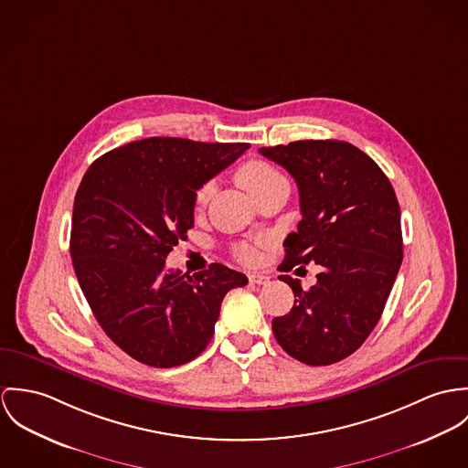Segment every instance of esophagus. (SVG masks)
<instances>
[{"mask_svg":"<svg viewBox=\"0 0 468 468\" xmlns=\"http://www.w3.org/2000/svg\"><path fill=\"white\" fill-rule=\"evenodd\" d=\"M250 282L257 283V285H263V283L269 282V276L267 274H260V272H251L250 274Z\"/></svg>","mask_w":468,"mask_h":468,"instance_id":"34e87169","label":"esophagus"}]
</instances>
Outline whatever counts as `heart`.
<instances>
[{"label":"heart","instance_id":"heart-1","mask_svg":"<svg viewBox=\"0 0 468 468\" xmlns=\"http://www.w3.org/2000/svg\"><path fill=\"white\" fill-rule=\"evenodd\" d=\"M235 179L255 199L263 192H267L269 188L285 181V177L271 163L260 161V159H251V161H246L244 165H240L239 170L235 172ZM211 192H213L211 183H205L203 186H199V190L196 192V208L201 209L203 207H207V203L211 197ZM235 255L244 261H251L257 257V251L250 244H239L235 248Z\"/></svg>","mask_w":468,"mask_h":468}]
</instances>
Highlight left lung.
<instances>
[{
  "instance_id": "left-lung-1",
  "label": "left lung",
  "mask_w": 468,
  "mask_h": 468,
  "mask_svg": "<svg viewBox=\"0 0 468 468\" xmlns=\"http://www.w3.org/2000/svg\"><path fill=\"white\" fill-rule=\"evenodd\" d=\"M300 190L302 220L287 235L280 271L315 261L321 272L309 291L282 274L296 300L272 319L278 345L309 366L352 356L375 328L402 263L400 207L380 166L339 140H300L261 147Z\"/></svg>"
}]
</instances>
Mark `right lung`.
<instances>
[{
  "instance_id": "add662e5",
  "label": "right lung",
  "mask_w": 468,
  "mask_h": 468,
  "mask_svg": "<svg viewBox=\"0 0 468 468\" xmlns=\"http://www.w3.org/2000/svg\"><path fill=\"white\" fill-rule=\"evenodd\" d=\"M250 149L147 138L95 159L73 203L69 253L109 339L154 367L190 363L208 346L228 291L246 274L222 263L190 276L165 260L194 228L196 192Z\"/></svg>"
}]
</instances>
